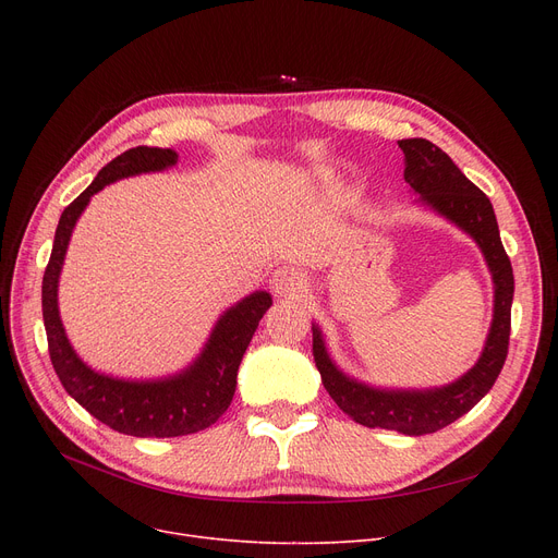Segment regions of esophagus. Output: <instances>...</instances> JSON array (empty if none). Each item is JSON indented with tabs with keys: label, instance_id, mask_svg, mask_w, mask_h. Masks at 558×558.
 <instances>
[{
	"label": "esophagus",
	"instance_id": "esophagus-1",
	"mask_svg": "<svg viewBox=\"0 0 558 558\" xmlns=\"http://www.w3.org/2000/svg\"><path fill=\"white\" fill-rule=\"evenodd\" d=\"M269 282H271L276 294H280V296L301 294V291H305V287H307L305 276L299 269H294V267H280V269H276L271 274Z\"/></svg>",
	"mask_w": 558,
	"mask_h": 558
}]
</instances>
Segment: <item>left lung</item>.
Instances as JSON below:
<instances>
[{"instance_id": "8db88e82", "label": "left lung", "mask_w": 558, "mask_h": 558, "mask_svg": "<svg viewBox=\"0 0 558 558\" xmlns=\"http://www.w3.org/2000/svg\"><path fill=\"white\" fill-rule=\"evenodd\" d=\"M404 154V181L480 244L495 284L493 326L480 362L457 383L429 391H385L345 377L328 357L320 330L312 328V353L330 398L343 414L364 427L393 429L407 436H423L448 427L490 391L500 375L511 335L513 269L502 246L500 230L488 196L463 175L452 158L423 137L398 140Z\"/></svg>"}]
</instances>
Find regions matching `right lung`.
<instances>
[{"label": "right lung", "mask_w": 558, "mask_h": 558, "mask_svg": "<svg viewBox=\"0 0 558 558\" xmlns=\"http://www.w3.org/2000/svg\"><path fill=\"white\" fill-rule=\"evenodd\" d=\"M175 151L160 146H135L110 160L97 179L63 210L56 228L51 257L43 278V318L53 371L65 391L97 421L131 436H185L210 427L232 402L238 387V368L257 330L259 318L271 307L267 291H255L230 307L205 343L201 357L181 375L156 383H126L87 368L72 350L61 316H58V276L65 259L72 228L87 201L126 175L160 171L175 165Z\"/></svg>", "instance_id": "1"}]
</instances>
